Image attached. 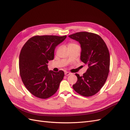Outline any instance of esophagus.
I'll use <instances>...</instances> for the list:
<instances>
[{
  "instance_id": "1",
  "label": "esophagus",
  "mask_w": 130,
  "mask_h": 130,
  "mask_svg": "<svg viewBox=\"0 0 130 130\" xmlns=\"http://www.w3.org/2000/svg\"><path fill=\"white\" fill-rule=\"evenodd\" d=\"M70 74H71V73H69V72H67L64 73V74H65L66 76H68V75H70Z\"/></svg>"
}]
</instances>
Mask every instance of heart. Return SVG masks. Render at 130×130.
<instances>
[{
	"mask_svg": "<svg viewBox=\"0 0 130 130\" xmlns=\"http://www.w3.org/2000/svg\"><path fill=\"white\" fill-rule=\"evenodd\" d=\"M70 44H69V45H70Z\"/></svg>",
	"mask_w": 130,
	"mask_h": 130,
	"instance_id": "b5f03b06",
	"label": "heart"
}]
</instances>
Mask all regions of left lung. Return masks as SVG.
Segmentation results:
<instances>
[{"label": "left lung", "mask_w": 130, "mask_h": 130, "mask_svg": "<svg viewBox=\"0 0 130 130\" xmlns=\"http://www.w3.org/2000/svg\"><path fill=\"white\" fill-rule=\"evenodd\" d=\"M69 37L79 42L80 59L88 66L83 76L75 74L77 80L73 85V89L82 96L94 95L103 87L108 75L110 56L107 46L95 34L79 32L69 35Z\"/></svg>", "instance_id": "left-lung-1"}]
</instances>
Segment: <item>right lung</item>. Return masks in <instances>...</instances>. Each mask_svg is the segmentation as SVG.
<instances>
[{"label": "right lung", "mask_w": 130, "mask_h": 130, "mask_svg": "<svg viewBox=\"0 0 130 130\" xmlns=\"http://www.w3.org/2000/svg\"><path fill=\"white\" fill-rule=\"evenodd\" d=\"M66 37L35 36L23 45L19 58V72L25 87L34 96L47 99L57 92L64 73L49 70L47 63L54 59L56 46Z\"/></svg>", "instance_id": "1"}]
</instances>
